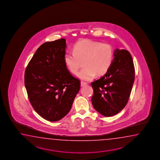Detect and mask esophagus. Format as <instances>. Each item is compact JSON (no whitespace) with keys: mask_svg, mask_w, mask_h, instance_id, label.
<instances>
[{"mask_svg":"<svg viewBox=\"0 0 160 160\" xmlns=\"http://www.w3.org/2000/svg\"><path fill=\"white\" fill-rule=\"evenodd\" d=\"M86 85H87V83L85 82L81 81V86L83 87V86H85Z\"/></svg>","mask_w":160,"mask_h":160,"instance_id":"34e87169","label":"esophagus"}]
</instances>
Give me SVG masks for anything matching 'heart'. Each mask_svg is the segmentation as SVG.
Segmentation results:
<instances>
[{
	"label": "heart",
	"mask_w": 160,
	"mask_h": 160,
	"mask_svg": "<svg viewBox=\"0 0 160 160\" xmlns=\"http://www.w3.org/2000/svg\"><path fill=\"white\" fill-rule=\"evenodd\" d=\"M113 49L110 44L89 39H83L76 43L73 52L65 53L63 60L69 72L76 74L82 62L84 68L77 74L79 78L92 81L97 75H104L112 63Z\"/></svg>",
	"instance_id": "1"
}]
</instances>
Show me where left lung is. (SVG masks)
<instances>
[{"mask_svg": "<svg viewBox=\"0 0 160 160\" xmlns=\"http://www.w3.org/2000/svg\"><path fill=\"white\" fill-rule=\"evenodd\" d=\"M134 76V66L129 52L116 49L109 70L91 83L94 91L92 98L94 108L105 117L121 112L128 102Z\"/></svg>", "mask_w": 160, "mask_h": 160, "instance_id": "1", "label": "left lung"}]
</instances>
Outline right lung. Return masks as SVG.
I'll return each instance as SVG.
<instances>
[{
	"instance_id": "1",
	"label": "right lung",
	"mask_w": 160,
	"mask_h": 160,
	"mask_svg": "<svg viewBox=\"0 0 160 160\" xmlns=\"http://www.w3.org/2000/svg\"><path fill=\"white\" fill-rule=\"evenodd\" d=\"M66 48L63 38L44 43L25 70L24 85L31 105L39 116L51 122L68 114L80 89V81L65 65Z\"/></svg>"
}]
</instances>
